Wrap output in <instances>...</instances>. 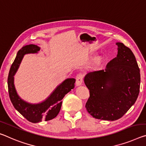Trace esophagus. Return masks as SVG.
<instances>
[{"mask_svg":"<svg viewBox=\"0 0 146 146\" xmlns=\"http://www.w3.org/2000/svg\"><path fill=\"white\" fill-rule=\"evenodd\" d=\"M83 77H84L83 74H82V73L78 74V75H77V77H76V84H77V86L81 85L82 82H83Z\"/></svg>","mask_w":146,"mask_h":146,"instance_id":"esophagus-1","label":"esophagus"}]
</instances>
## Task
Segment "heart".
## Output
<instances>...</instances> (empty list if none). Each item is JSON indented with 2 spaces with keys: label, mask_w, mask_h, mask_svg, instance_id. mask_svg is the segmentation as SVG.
I'll return each instance as SVG.
<instances>
[{
  "label": "heart",
  "mask_w": 146,
  "mask_h": 146,
  "mask_svg": "<svg viewBox=\"0 0 146 146\" xmlns=\"http://www.w3.org/2000/svg\"><path fill=\"white\" fill-rule=\"evenodd\" d=\"M101 60V58L100 56H98V57H97L96 59H95L94 63L96 64H100Z\"/></svg>",
  "instance_id": "b5f03b06"
}]
</instances>
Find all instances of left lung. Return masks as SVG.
I'll return each instance as SVG.
<instances>
[{
    "label": "left lung",
    "instance_id": "left-lung-1",
    "mask_svg": "<svg viewBox=\"0 0 146 146\" xmlns=\"http://www.w3.org/2000/svg\"><path fill=\"white\" fill-rule=\"evenodd\" d=\"M117 56L105 69L89 72L84 83L90 90L86 108L96 119L114 121L136 102L140 92V73L133 52L117 42Z\"/></svg>",
    "mask_w": 146,
    "mask_h": 146
}]
</instances>
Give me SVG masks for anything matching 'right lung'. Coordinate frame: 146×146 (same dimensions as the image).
Returning a JSON list of instances; mask_svg holds the SVG:
<instances>
[{
	"label": "right lung",
	"mask_w": 146,
	"mask_h": 146,
	"mask_svg": "<svg viewBox=\"0 0 146 146\" xmlns=\"http://www.w3.org/2000/svg\"><path fill=\"white\" fill-rule=\"evenodd\" d=\"M40 48L31 44L21 48L18 51L14 62L11 65L8 77V93L11 103L23 116L32 123H38L45 120L48 121L58 114L62 106V99L75 87V78H67L58 86L50 96L43 102L38 104H31L23 101L18 96L13 83V76L17 71L25 54L37 53Z\"/></svg>",
	"instance_id": "obj_1"
}]
</instances>
